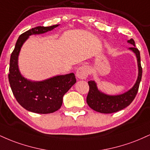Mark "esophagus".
I'll use <instances>...</instances> for the list:
<instances>
[{"instance_id": "34e87169", "label": "esophagus", "mask_w": 150, "mask_h": 150, "mask_svg": "<svg viewBox=\"0 0 150 150\" xmlns=\"http://www.w3.org/2000/svg\"><path fill=\"white\" fill-rule=\"evenodd\" d=\"M89 68L87 65H82L80 66V68H77L76 71V76L77 78L83 80V79H86L89 75Z\"/></svg>"}]
</instances>
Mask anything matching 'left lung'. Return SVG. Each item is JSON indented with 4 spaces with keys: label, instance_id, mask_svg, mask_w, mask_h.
Wrapping results in <instances>:
<instances>
[{
    "label": "left lung",
    "instance_id": "obj_1",
    "mask_svg": "<svg viewBox=\"0 0 150 150\" xmlns=\"http://www.w3.org/2000/svg\"><path fill=\"white\" fill-rule=\"evenodd\" d=\"M128 43L132 44L129 49L135 54L138 67V76L136 82L128 92L118 95H108L101 92L98 89L97 83L94 80L88 82L89 86V93L87 97V103L91 108L97 112L102 113H111L120 111L129 106L135 99L142 78V68L140 63V54L139 50L135 47V41L130 39Z\"/></svg>",
    "mask_w": 150,
    "mask_h": 150
}]
</instances>
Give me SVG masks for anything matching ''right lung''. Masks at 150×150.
<instances>
[{"label": "right lung", "mask_w": 150, "mask_h": 150, "mask_svg": "<svg viewBox=\"0 0 150 150\" xmlns=\"http://www.w3.org/2000/svg\"><path fill=\"white\" fill-rule=\"evenodd\" d=\"M58 25L39 26L22 34L10 56L8 79L12 92L19 104L31 112L45 114L58 111L62 106L64 94L76 82L73 73L56 75L42 81H32L22 76L19 70V54L29 37L46 33Z\"/></svg>", "instance_id": "obj_1"}]
</instances>
